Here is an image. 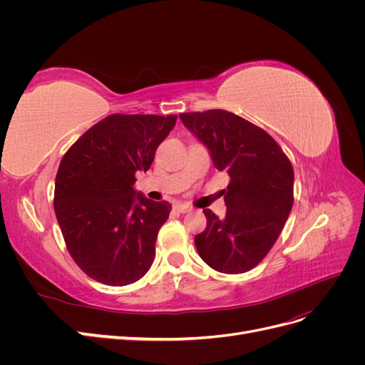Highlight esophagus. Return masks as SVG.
<instances>
[{
  "label": "esophagus",
  "instance_id": "obj_1",
  "mask_svg": "<svg viewBox=\"0 0 365 365\" xmlns=\"http://www.w3.org/2000/svg\"><path fill=\"white\" fill-rule=\"evenodd\" d=\"M173 210H175V212H178V213H189L190 210H192V207L185 205V204H175Z\"/></svg>",
  "mask_w": 365,
  "mask_h": 365
}]
</instances>
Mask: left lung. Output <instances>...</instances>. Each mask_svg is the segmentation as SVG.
Returning a JSON list of instances; mask_svg holds the SVG:
<instances>
[{
  "label": "left lung",
  "instance_id": "1",
  "mask_svg": "<svg viewBox=\"0 0 365 365\" xmlns=\"http://www.w3.org/2000/svg\"><path fill=\"white\" fill-rule=\"evenodd\" d=\"M208 148L215 168L230 176L225 217L204 208L207 227L195 245L210 268L242 274L264 259L294 204V169L267 130L224 109L180 114Z\"/></svg>",
  "mask_w": 365,
  "mask_h": 365
}]
</instances>
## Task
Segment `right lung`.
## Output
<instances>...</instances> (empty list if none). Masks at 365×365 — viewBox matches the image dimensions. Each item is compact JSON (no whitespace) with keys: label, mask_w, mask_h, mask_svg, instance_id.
<instances>
[{"label":"right lung","mask_w":365,"mask_h":365,"mask_svg":"<svg viewBox=\"0 0 365 365\" xmlns=\"http://www.w3.org/2000/svg\"><path fill=\"white\" fill-rule=\"evenodd\" d=\"M178 115L111 114L65 152L54 182V213L70 256L88 277L109 286L140 280L172 205L135 195ZM138 200V203L135 201Z\"/></svg>","instance_id":"1"}]
</instances>
